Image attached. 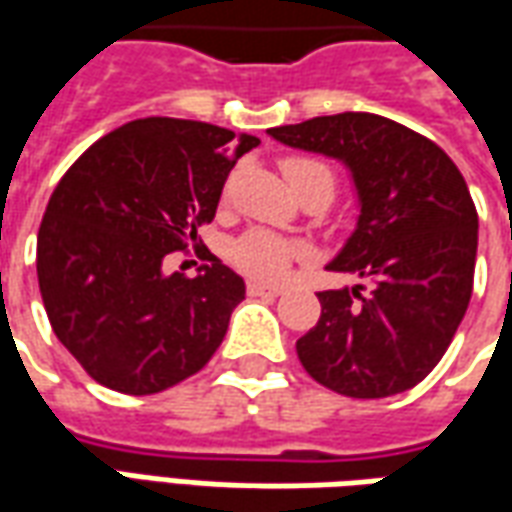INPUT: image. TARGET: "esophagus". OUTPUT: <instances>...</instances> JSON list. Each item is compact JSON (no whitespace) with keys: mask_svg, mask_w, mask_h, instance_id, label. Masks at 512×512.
Segmentation results:
<instances>
[{"mask_svg":"<svg viewBox=\"0 0 512 512\" xmlns=\"http://www.w3.org/2000/svg\"><path fill=\"white\" fill-rule=\"evenodd\" d=\"M246 293L249 296H280L282 288H277V285H263V282H249Z\"/></svg>","mask_w":512,"mask_h":512,"instance_id":"esophagus-1","label":"esophagus"}]
</instances>
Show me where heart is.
<instances>
[{
    "label": "heart",
    "instance_id": "b5f03b06",
    "mask_svg": "<svg viewBox=\"0 0 512 512\" xmlns=\"http://www.w3.org/2000/svg\"><path fill=\"white\" fill-rule=\"evenodd\" d=\"M282 174L285 180L296 182L305 177H324L332 185V174L324 163L310 160V157H285L282 160ZM305 252L302 244L288 241L271 230H249L232 244V263L241 268L244 274L263 282H277L285 274V268L293 257Z\"/></svg>",
    "mask_w": 512,
    "mask_h": 512
}]
</instances>
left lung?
Masks as SVG:
<instances>
[{"label":"left lung","instance_id":"1","mask_svg":"<svg viewBox=\"0 0 512 512\" xmlns=\"http://www.w3.org/2000/svg\"><path fill=\"white\" fill-rule=\"evenodd\" d=\"M352 171L360 216L330 271L371 285L321 291L316 327L296 341L305 371L352 399L413 388L438 366L466 316L477 207L452 157L374 113L318 116L268 130Z\"/></svg>","mask_w":512,"mask_h":512}]
</instances>
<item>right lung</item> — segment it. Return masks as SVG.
<instances>
[{
	"label": "right lung",
	"instance_id": "add662e5",
	"mask_svg": "<svg viewBox=\"0 0 512 512\" xmlns=\"http://www.w3.org/2000/svg\"><path fill=\"white\" fill-rule=\"evenodd\" d=\"M255 135L138 119L88 146L38 230V288L57 341L110 391L149 396L205 368L244 280L213 257L196 277L166 257L196 244Z\"/></svg>",
	"mask_w": 512,
	"mask_h": 512
}]
</instances>
